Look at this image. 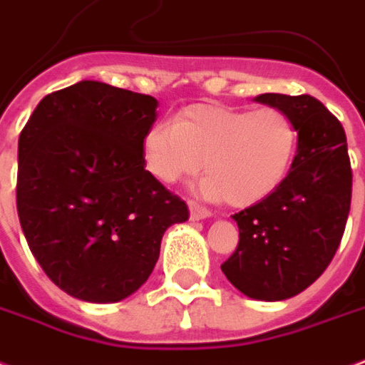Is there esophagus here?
I'll return each instance as SVG.
<instances>
[{"label":"esophagus","mask_w":365,"mask_h":365,"mask_svg":"<svg viewBox=\"0 0 365 365\" xmlns=\"http://www.w3.org/2000/svg\"><path fill=\"white\" fill-rule=\"evenodd\" d=\"M210 212L201 205H197L191 201L190 203V218L191 220H203V218H209Z\"/></svg>","instance_id":"34e87169"}]
</instances>
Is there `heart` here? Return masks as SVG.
<instances>
[{"mask_svg": "<svg viewBox=\"0 0 365 365\" xmlns=\"http://www.w3.org/2000/svg\"><path fill=\"white\" fill-rule=\"evenodd\" d=\"M299 133L280 108L240 110L191 104L174 123L160 121L141 141L145 170L160 183L190 180L205 168L201 193L244 209L265 201L292 170Z\"/></svg>", "mask_w": 365, "mask_h": 365, "instance_id": "b5f03b06", "label": "heart"}]
</instances>
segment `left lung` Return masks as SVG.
I'll use <instances>...</instances> for the list:
<instances>
[{
	"mask_svg": "<svg viewBox=\"0 0 365 365\" xmlns=\"http://www.w3.org/2000/svg\"><path fill=\"white\" fill-rule=\"evenodd\" d=\"M299 133L292 170L271 197L234 215L236 251L220 269L253 299L279 302L313 284L339 250L352 199V168L341 121L309 94H259Z\"/></svg>",
	"mask_w": 365,
	"mask_h": 365,
	"instance_id": "obj_1",
	"label": "left lung"
}]
</instances>
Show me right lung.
Listing matches in <instances>:
<instances>
[{
    "mask_svg": "<svg viewBox=\"0 0 365 365\" xmlns=\"http://www.w3.org/2000/svg\"><path fill=\"white\" fill-rule=\"evenodd\" d=\"M158 102L81 81L48 94L19 137L17 212L32 255L73 298L108 304L141 288L187 205L145 170Z\"/></svg>",
    "mask_w": 365,
    "mask_h": 365,
    "instance_id": "add662e5",
    "label": "right lung"
}]
</instances>
